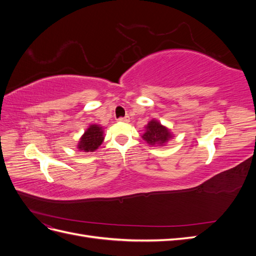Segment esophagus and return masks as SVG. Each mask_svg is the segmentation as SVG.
<instances>
[{
	"mask_svg": "<svg viewBox=\"0 0 256 256\" xmlns=\"http://www.w3.org/2000/svg\"><path fill=\"white\" fill-rule=\"evenodd\" d=\"M130 120V118L129 116L127 115V116H125V118H118V122H128Z\"/></svg>",
	"mask_w": 256,
	"mask_h": 256,
	"instance_id": "esophagus-1",
	"label": "esophagus"
}]
</instances>
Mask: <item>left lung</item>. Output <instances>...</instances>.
Masks as SVG:
<instances>
[{"mask_svg":"<svg viewBox=\"0 0 256 256\" xmlns=\"http://www.w3.org/2000/svg\"><path fill=\"white\" fill-rule=\"evenodd\" d=\"M141 136L147 144L152 147H164L174 138L171 130L154 118L150 120L145 126V131Z\"/></svg>","mask_w":256,"mask_h":256,"instance_id":"left-lung-1","label":"left lung"}]
</instances>
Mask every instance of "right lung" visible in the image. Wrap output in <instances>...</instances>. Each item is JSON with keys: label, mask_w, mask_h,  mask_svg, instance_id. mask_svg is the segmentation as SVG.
<instances>
[{"label": "right lung", "mask_w": 256, "mask_h": 256, "mask_svg": "<svg viewBox=\"0 0 256 256\" xmlns=\"http://www.w3.org/2000/svg\"><path fill=\"white\" fill-rule=\"evenodd\" d=\"M104 140V128L97 124H92L80 138L76 148L83 152H92L99 148Z\"/></svg>", "instance_id": "add662e5"}]
</instances>
